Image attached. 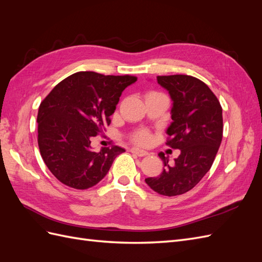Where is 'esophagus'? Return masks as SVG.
<instances>
[{
  "instance_id": "obj_1",
  "label": "esophagus",
  "mask_w": 262,
  "mask_h": 262,
  "mask_svg": "<svg viewBox=\"0 0 262 262\" xmlns=\"http://www.w3.org/2000/svg\"><path fill=\"white\" fill-rule=\"evenodd\" d=\"M131 152L133 153V154H136V155H138V156H146L148 153L146 152V150H144V149H141V148H139V147H132L131 149Z\"/></svg>"
}]
</instances>
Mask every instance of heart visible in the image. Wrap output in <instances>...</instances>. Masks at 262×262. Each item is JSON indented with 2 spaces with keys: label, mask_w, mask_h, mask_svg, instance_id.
<instances>
[{
  "label": "heart",
  "mask_w": 262,
  "mask_h": 262,
  "mask_svg": "<svg viewBox=\"0 0 262 262\" xmlns=\"http://www.w3.org/2000/svg\"><path fill=\"white\" fill-rule=\"evenodd\" d=\"M134 140H136L138 143H146V142H148L149 140V136L146 132H141L134 137Z\"/></svg>",
  "instance_id": "obj_1"
}]
</instances>
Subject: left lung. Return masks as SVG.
Segmentation results:
<instances>
[{"label":"left lung","instance_id":"obj_1","mask_svg":"<svg viewBox=\"0 0 262 262\" xmlns=\"http://www.w3.org/2000/svg\"><path fill=\"white\" fill-rule=\"evenodd\" d=\"M157 83L172 100L166 144L180 149V154L169 165L168 157L158 153L164 169L145 182L155 192L173 196L191 190L210 170L223 137V116L215 95L193 76H157Z\"/></svg>","mask_w":262,"mask_h":262}]
</instances>
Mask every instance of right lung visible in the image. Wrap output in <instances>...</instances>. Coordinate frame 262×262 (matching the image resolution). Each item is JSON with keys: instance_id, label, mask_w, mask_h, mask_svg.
Returning a JSON list of instances; mask_svg holds the SVG:
<instances>
[{"instance_id": "obj_1", "label": "right lung", "mask_w": 262, "mask_h": 262, "mask_svg": "<svg viewBox=\"0 0 262 262\" xmlns=\"http://www.w3.org/2000/svg\"><path fill=\"white\" fill-rule=\"evenodd\" d=\"M130 75L77 72L68 76L39 106L38 145L47 167L62 184L89 189L104 178L115 158L125 149L105 147L94 152L91 139L109 125Z\"/></svg>"}]
</instances>
